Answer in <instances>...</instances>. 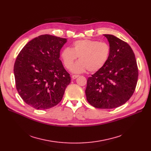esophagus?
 <instances>
[{"instance_id":"obj_1","label":"esophagus","mask_w":151,"mask_h":151,"mask_svg":"<svg viewBox=\"0 0 151 151\" xmlns=\"http://www.w3.org/2000/svg\"><path fill=\"white\" fill-rule=\"evenodd\" d=\"M78 76H79L78 75H72V79H76Z\"/></svg>"}]
</instances>
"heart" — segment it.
Returning a JSON list of instances; mask_svg holds the SVG:
<instances>
[{
    "mask_svg": "<svg viewBox=\"0 0 151 151\" xmlns=\"http://www.w3.org/2000/svg\"><path fill=\"white\" fill-rule=\"evenodd\" d=\"M110 46L105 42L89 39L75 41L72 47H65L60 52V58L67 69H71L78 57L80 60L72 68L74 73H82L88 70L96 72L105 66L110 55Z\"/></svg>",
    "mask_w": 151,
    "mask_h": 151,
    "instance_id": "heart-1",
    "label": "heart"
}]
</instances>
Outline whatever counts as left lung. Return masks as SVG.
Here are the masks:
<instances>
[{
  "mask_svg": "<svg viewBox=\"0 0 151 151\" xmlns=\"http://www.w3.org/2000/svg\"><path fill=\"white\" fill-rule=\"evenodd\" d=\"M110 55L105 66L89 77L85 91L86 99L95 108L111 109L120 106L133 95L137 84L138 70L134 54L128 43L105 34Z\"/></svg>",
  "mask_w": 151,
  "mask_h": 151,
  "instance_id": "8db88e82",
  "label": "left lung"
}]
</instances>
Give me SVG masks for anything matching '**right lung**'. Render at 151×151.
Instances as JSON below:
<instances>
[{
	"label": "right lung",
	"mask_w": 151,
	"mask_h": 151,
	"mask_svg": "<svg viewBox=\"0 0 151 151\" xmlns=\"http://www.w3.org/2000/svg\"><path fill=\"white\" fill-rule=\"evenodd\" d=\"M66 38L42 35L29 42L14 65L15 83L26 104L37 109L57 105L71 78L59 59Z\"/></svg>",
	"instance_id": "1"
}]
</instances>
